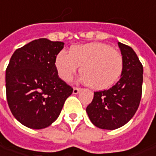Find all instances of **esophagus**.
I'll use <instances>...</instances> for the list:
<instances>
[{
    "label": "esophagus",
    "instance_id": "obj_1",
    "mask_svg": "<svg viewBox=\"0 0 156 156\" xmlns=\"http://www.w3.org/2000/svg\"><path fill=\"white\" fill-rule=\"evenodd\" d=\"M82 89L81 88H78V87H74L73 88V94H78L79 91H81Z\"/></svg>",
    "mask_w": 156,
    "mask_h": 156
}]
</instances>
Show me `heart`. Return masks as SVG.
Returning a JSON list of instances; mask_svg holds the SVG:
<instances>
[{
	"label": "heart",
	"mask_w": 156,
	"mask_h": 156,
	"mask_svg": "<svg viewBox=\"0 0 156 156\" xmlns=\"http://www.w3.org/2000/svg\"><path fill=\"white\" fill-rule=\"evenodd\" d=\"M58 76L70 82L80 66V79L94 90L112 86L123 71V57L112 46L102 43L72 46L69 53L59 52L55 59Z\"/></svg>",
	"instance_id": "obj_1"
}]
</instances>
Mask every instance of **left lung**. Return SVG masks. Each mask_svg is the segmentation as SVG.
I'll use <instances>...</instances> for the list:
<instances>
[{"mask_svg": "<svg viewBox=\"0 0 156 156\" xmlns=\"http://www.w3.org/2000/svg\"><path fill=\"white\" fill-rule=\"evenodd\" d=\"M124 67L120 79L108 90L94 92L86 107L91 123L101 129L114 130L126 124L140 105L142 92L143 67L131 47L118 43Z\"/></svg>", "mask_w": 156, "mask_h": 156, "instance_id": "left-lung-1", "label": "left lung"}]
</instances>
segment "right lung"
Returning a JSON list of instances; mask_svg holds the SVG:
<instances>
[{"label": "right lung", "mask_w": 156, "mask_h": 156, "mask_svg": "<svg viewBox=\"0 0 156 156\" xmlns=\"http://www.w3.org/2000/svg\"><path fill=\"white\" fill-rule=\"evenodd\" d=\"M63 42L40 38L14 52L6 70V94L14 117L32 129L51 126L73 89L58 77L56 57Z\"/></svg>", "instance_id": "1"}]
</instances>
